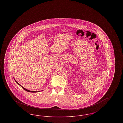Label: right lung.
<instances>
[{
  "instance_id": "right-lung-1",
  "label": "right lung",
  "mask_w": 123,
  "mask_h": 123,
  "mask_svg": "<svg viewBox=\"0 0 123 123\" xmlns=\"http://www.w3.org/2000/svg\"><path fill=\"white\" fill-rule=\"evenodd\" d=\"M15 81L16 82L18 83V84H19L22 88H24V89L25 90H26V91H28V92H31V93H35V92H37V91H30V90H28V89H26L25 88H24L22 86H21L20 84H19L18 83V82H17L16 80H15Z\"/></svg>"
}]
</instances>
